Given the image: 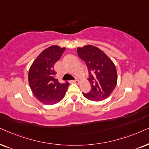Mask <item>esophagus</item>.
<instances>
[{
    "mask_svg": "<svg viewBox=\"0 0 149 149\" xmlns=\"http://www.w3.org/2000/svg\"><path fill=\"white\" fill-rule=\"evenodd\" d=\"M71 82H72L73 83H76V84H80V81H79L78 80H73V81H71Z\"/></svg>",
    "mask_w": 149,
    "mask_h": 149,
    "instance_id": "1",
    "label": "esophagus"
}]
</instances>
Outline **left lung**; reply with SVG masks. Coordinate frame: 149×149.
<instances>
[{"label": "left lung", "instance_id": "1", "mask_svg": "<svg viewBox=\"0 0 149 149\" xmlns=\"http://www.w3.org/2000/svg\"><path fill=\"white\" fill-rule=\"evenodd\" d=\"M78 56L86 63L91 88L83 95L93 102H102L108 97L117 83L116 67L112 60L98 47L91 45L77 49Z\"/></svg>", "mask_w": 149, "mask_h": 149}]
</instances>
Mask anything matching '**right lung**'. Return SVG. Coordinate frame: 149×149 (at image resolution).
<instances>
[{
	"label": "right lung",
	"mask_w": 149,
	"mask_h": 149,
	"mask_svg": "<svg viewBox=\"0 0 149 149\" xmlns=\"http://www.w3.org/2000/svg\"><path fill=\"white\" fill-rule=\"evenodd\" d=\"M65 49L58 45L47 47L37 57L29 69V86L34 96L43 104L58 103L68 88L69 82L61 84L55 78L56 73L54 68Z\"/></svg>",
	"instance_id": "obj_1"
}]
</instances>
